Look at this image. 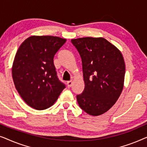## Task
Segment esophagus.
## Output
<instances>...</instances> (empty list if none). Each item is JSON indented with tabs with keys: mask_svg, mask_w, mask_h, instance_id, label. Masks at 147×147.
<instances>
[{
	"mask_svg": "<svg viewBox=\"0 0 147 147\" xmlns=\"http://www.w3.org/2000/svg\"><path fill=\"white\" fill-rule=\"evenodd\" d=\"M67 85L68 88H70L72 86V81H68L67 82Z\"/></svg>",
	"mask_w": 147,
	"mask_h": 147,
	"instance_id": "esophagus-1",
	"label": "esophagus"
}]
</instances>
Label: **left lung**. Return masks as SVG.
Returning a JSON list of instances; mask_svg holds the SVG:
<instances>
[{"label": "left lung", "instance_id": "8db88e82", "mask_svg": "<svg viewBox=\"0 0 147 147\" xmlns=\"http://www.w3.org/2000/svg\"><path fill=\"white\" fill-rule=\"evenodd\" d=\"M82 58L85 88L77 95L80 107L92 116L107 112L124 87L125 63L121 52L102 37L71 39Z\"/></svg>", "mask_w": 147, "mask_h": 147}]
</instances>
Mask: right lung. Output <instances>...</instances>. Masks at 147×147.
I'll return each mask as SVG.
<instances>
[{"label":"right lung","instance_id":"1","mask_svg":"<svg viewBox=\"0 0 147 147\" xmlns=\"http://www.w3.org/2000/svg\"><path fill=\"white\" fill-rule=\"evenodd\" d=\"M66 39L53 36H31L16 53L12 75L19 95L34 109L49 108L65 88L58 79L53 57Z\"/></svg>","mask_w":147,"mask_h":147}]
</instances>
